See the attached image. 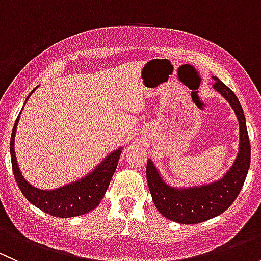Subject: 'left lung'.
<instances>
[{
  "instance_id": "obj_1",
  "label": "left lung",
  "mask_w": 261,
  "mask_h": 261,
  "mask_svg": "<svg viewBox=\"0 0 261 261\" xmlns=\"http://www.w3.org/2000/svg\"><path fill=\"white\" fill-rule=\"evenodd\" d=\"M213 88L231 105L240 126L239 152L232 167L221 179L188 188H175L163 180L151 159L146 164V179L152 201L164 217L178 223H199L221 215L233 203L246 179L250 167V140L245 115L238 97L218 78Z\"/></svg>"
}]
</instances>
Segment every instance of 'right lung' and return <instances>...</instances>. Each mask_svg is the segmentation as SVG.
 Listing matches in <instances>:
<instances>
[{
	"label": "right lung",
	"instance_id": "obj_1",
	"mask_svg": "<svg viewBox=\"0 0 261 261\" xmlns=\"http://www.w3.org/2000/svg\"><path fill=\"white\" fill-rule=\"evenodd\" d=\"M35 89L30 92L28 98L34 93ZM18 118H20V116L15 121L14 128H12L11 141H10V154H11L12 170H14L15 179H16L18 188L22 192L25 198L31 204L40 208L41 211L49 213L54 217L60 218L81 216L96 208L99 202L102 201V198H103L107 188H109L112 175H114L116 168H117V163L118 159H120L122 147L116 149L111 154L107 155L99 163L98 167L94 168L86 177L57 189H50V191L39 189L25 180V178L21 174L20 168H18L14 149Z\"/></svg>",
	"mask_w": 261,
	"mask_h": 261
}]
</instances>
